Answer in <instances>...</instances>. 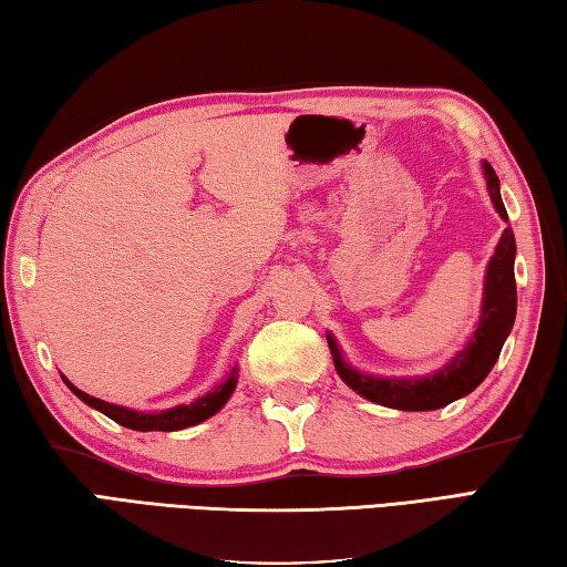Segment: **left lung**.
<instances>
[{
	"mask_svg": "<svg viewBox=\"0 0 567 567\" xmlns=\"http://www.w3.org/2000/svg\"><path fill=\"white\" fill-rule=\"evenodd\" d=\"M486 187L491 202H494L501 219L508 221L504 199H501V187L494 167L484 163ZM514 259H516V237L514 229L506 227L501 234L498 247L491 256L486 281H484V303L478 326L468 338V343L446 362L444 368L430 375L420 378H378L365 375L355 368H350L343 360L336 338L328 333V348L333 352V362L340 380L350 390H355L370 402H378L382 408L404 410V412H426L440 410L446 404L466 398L468 392L476 390L486 380L491 368L496 365L504 348L506 338L514 328L516 320V276H514Z\"/></svg>",
	"mask_w": 567,
	"mask_h": 567,
	"instance_id": "left-lung-1",
	"label": "left lung"
}]
</instances>
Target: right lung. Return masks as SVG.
Segmentation results:
<instances>
[{
    "mask_svg": "<svg viewBox=\"0 0 567 567\" xmlns=\"http://www.w3.org/2000/svg\"><path fill=\"white\" fill-rule=\"evenodd\" d=\"M63 382L69 384L71 392L76 394L79 400H83L89 408L103 412L105 416H111L113 422L127 426V430L135 432H177V430H187V426H195L199 422L209 420L212 414H217L227 400L231 398L234 388H237V368H231L227 380L219 382L217 388H212L207 394H202L195 402L189 404H177V408H169L163 412H135L127 408H117V404H111L99 398H91L83 390L73 388V384L63 378Z\"/></svg>",
    "mask_w": 567,
    "mask_h": 567,
    "instance_id": "obj_1",
    "label": "right lung"
}]
</instances>
